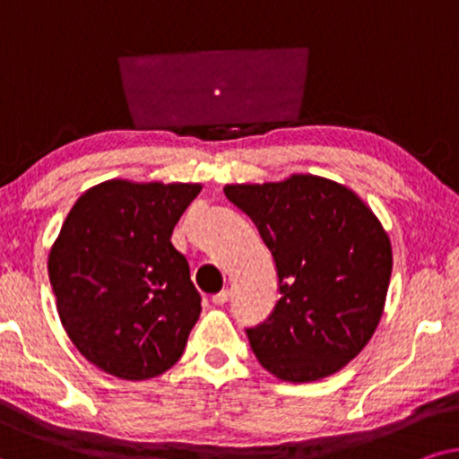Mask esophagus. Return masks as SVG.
<instances>
[{
  "label": "esophagus",
  "mask_w": 459,
  "mask_h": 459,
  "mask_svg": "<svg viewBox=\"0 0 459 459\" xmlns=\"http://www.w3.org/2000/svg\"><path fill=\"white\" fill-rule=\"evenodd\" d=\"M212 302L216 304V307H224L226 302H229V291L226 290H222V291H218V293H213L212 296Z\"/></svg>",
  "instance_id": "34e87169"
}]
</instances>
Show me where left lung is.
Returning a JSON list of instances; mask_svg holds the SVG:
<instances>
[{
	"mask_svg": "<svg viewBox=\"0 0 459 459\" xmlns=\"http://www.w3.org/2000/svg\"><path fill=\"white\" fill-rule=\"evenodd\" d=\"M271 249L279 302L246 329L264 369L285 382H315L352 361L382 319L393 247L357 193L313 174L264 185H226Z\"/></svg>",
	"mask_w": 459,
	"mask_h": 459,
	"instance_id": "1",
	"label": "left lung"
}]
</instances>
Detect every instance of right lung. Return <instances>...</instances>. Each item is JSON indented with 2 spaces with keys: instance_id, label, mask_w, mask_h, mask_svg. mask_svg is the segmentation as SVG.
<instances>
[{
  "instance_id": "add662e5",
  "label": "right lung",
  "mask_w": 459,
  "mask_h": 459,
  "mask_svg": "<svg viewBox=\"0 0 459 459\" xmlns=\"http://www.w3.org/2000/svg\"><path fill=\"white\" fill-rule=\"evenodd\" d=\"M201 185L107 180L71 207L48 255L63 327L91 365L149 380L185 352L201 313L174 226Z\"/></svg>"
}]
</instances>
